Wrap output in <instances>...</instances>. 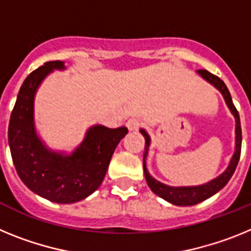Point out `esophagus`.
<instances>
[{"mask_svg":"<svg viewBox=\"0 0 251 251\" xmlns=\"http://www.w3.org/2000/svg\"><path fill=\"white\" fill-rule=\"evenodd\" d=\"M127 128L129 130H137L142 126V121L139 118H129L126 123Z\"/></svg>","mask_w":251,"mask_h":251,"instance_id":"1","label":"esophagus"}]
</instances>
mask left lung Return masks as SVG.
I'll use <instances>...</instances> for the list:
<instances>
[{
  "label": "left lung",
  "instance_id": "obj_1",
  "mask_svg": "<svg viewBox=\"0 0 251 251\" xmlns=\"http://www.w3.org/2000/svg\"><path fill=\"white\" fill-rule=\"evenodd\" d=\"M197 73L201 76L207 80L208 83L220 90L223 94L224 99H225L226 104L229 106V109L235 117V122H236V128H235V133H236V145H235V153L232 156L231 161H230L229 166L224 171L223 174L219 177L214 178L210 182L205 183V185L200 186H188V187H172V186H167L165 183L159 182L157 179L153 178L150 174H148L147 167H146V157L148 154V147H150L151 138L148 136V133L145 129H141V133L143 134L146 139V146H145V154H143V170H145V176L146 181H147L148 186L156 195L162 197L163 200L168 201V202L174 203L177 206H191L196 205V203L201 202V201L206 200L208 197H211L216 192H219L226 183L229 182V179L234 175L235 168L238 166V162L240 159V153H241V126H240V117H239V112L235 108L234 103H232L231 95H230L227 86L225 85L220 77L216 75L208 73L207 70H197Z\"/></svg>",
  "mask_w": 251,
  "mask_h": 251
}]
</instances>
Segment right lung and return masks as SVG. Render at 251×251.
I'll return each mask as SVG.
<instances>
[{
  "label": "right lung",
  "mask_w": 251,
  "mask_h": 251,
  "mask_svg": "<svg viewBox=\"0 0 251 251\" xmlns=\"http://www.w3.org/2000/svg\"><path fill=\"white\" fill-rule=\"evenodd\" d=\"M63 61H49L37 68L20 88L8 124V145L13 165L31 191L57 203H73L92 195L103 182L115 147L128 133L126 127L93 126L72 154L54 152L37 137L34 99L41 81Z\"/></svg>",
  "instance_id": "add662e5"
}]
</instances>
